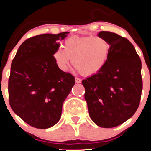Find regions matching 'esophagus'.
Segmentation results:
<instances>
[{"label":"esophagus","instance_id":"obj_1","mask_svg":"<svg viewBox=\"0 0 151 151\" xmlns=\"http://www.w3.org/2000/svg\"><path fill=\"white\" fill-rule=\"evenodd\" d=\"M81 79L80 78H78V77H76L75 78V82H76V83H81Z\"/></svg>","mask_w":151,"mask_h":151}]
</instances>
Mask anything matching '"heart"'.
<instances>
[{
  "instance_id": "b5f03b06",
  "label": "heart",
  "mask_w": 151,
  "mask_h": 151,
  "mask_svg": "<svg viewBox=\"0 0 151 151\" xmlns=\"http://www.w3.org/2000/svg\"><path fill=\"white\" fill-rule=\"evenodd\" d=\"M110 46L105 39L99 36L74 37L67 39L64 49L55 51L54 58L58 67L66 71L71 58L72 65L83 75L98 72L106 63Z\"/></svg>"
}]
</instances>
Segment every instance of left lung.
Masks as SVG:
<instances>
[{
  "mask_svg": "<svg viewBox=\"0 0 151 151\" xmlns=\"http://www.w3.org/2000/svg\"><path fill=\"white\" fill-rule=\"evenodd\" d=\"M98 36L109 44L108 59L97 73L82 83L91 119L98 126L110 128L130 119L139 105L142 63L128 39L105 31Z\"/></svg>",
  "mask_w": 151,
  "mask_h": 151,
  "instance_id": "1",
  "label": "left lung"
}]
</instances>
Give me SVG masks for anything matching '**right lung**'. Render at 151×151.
<instances>
[{
	"label": "right lung",
	"instance_id": "add662e5",
	"mask_svg": "<svg viewBox=\"0 0 151 151\" xmlns=\"http://www.w3.org/2000/svg\"><path fill=\"white\" fill-rule=\"evenodd\" d=\"M65 32L43 34L25 40L11 65L9 101L12 111L32 127L46 129L61 117L63 104L75 83L58 67L54 54Z\"/></svg>",
	"mask_w": 151,
	"mask_h": 151
}]
</instances>
